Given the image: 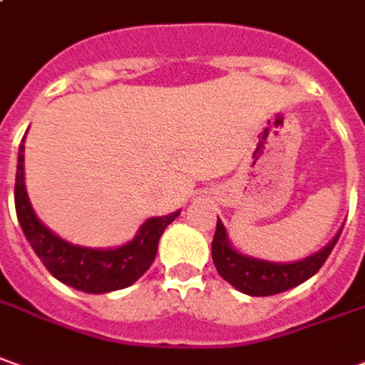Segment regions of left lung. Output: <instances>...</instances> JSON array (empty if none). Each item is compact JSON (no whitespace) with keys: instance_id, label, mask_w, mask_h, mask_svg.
Masks as SVG:
<instances>
[{"instance_id":"left-lung-1","label":"left lung","mask_w":365,"mask_h":365,"mask_svg":"<svg viewBox=\"0 0 365 365\" xmlns=\"http://www.w3.org/2000/svg\"><path fill=\"white\" fill-rule=\"evenodd\" d=\"M339 234L341 232H338V235L326 247H322L309 257H304L294 264H274L235 252L227 240L224 224L217 220L214 242H212V257L217 274L225 282H230L235 289L244 292L247 296H274L299 286L314 276L331 254Z\"/></svg>"}]
</instances>
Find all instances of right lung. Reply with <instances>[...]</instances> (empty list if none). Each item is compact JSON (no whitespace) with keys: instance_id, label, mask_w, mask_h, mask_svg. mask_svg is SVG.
<instances>
[{"instance_id":"obj_1","label":"right lung","mask_w":365,"mask_h":365,"mask_svg":"<svg viewBox=\"0 0 365 365\" xmlns=\"http://www.w3.org/2000/svg\"><path fill=\"white\" fill-rule=\"evenodd\" d=\"M26 141V138H24ZM24 143L19 145L16 173V212L19 225L47 272L61 284L86 294H108L131 286L155 259L163 230L180 215V210L163 217H150L131 242L113 250H91L61 240L37 220L24 183Z\"/></svg>"}]
</instances>
